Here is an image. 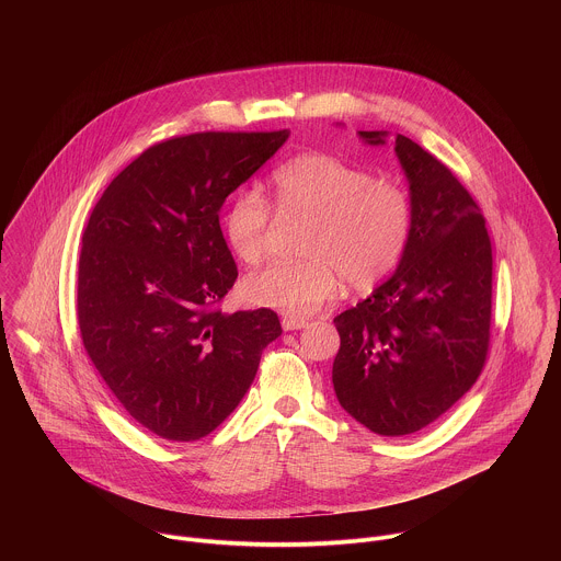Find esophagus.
Returning a JSON list of instances; mask_svg holds the SVG:
<instances>
[{
	"label": "esophagus",
	"instance_id": "esophagus-1",
	"mask_svg": "<svg viewBox=\"0 0 561 561\" xmlns=\"http://www.w3.org/2000/svg\"><path fill=\"white\" fill-rule=\"evenodd\" d=\"M309 321L300 320V318H283V330H300V328H307Z\"/></svg>",
	"mask_w": 561,
	"mask_h": 561
}]
</instances>
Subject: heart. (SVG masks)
I'll list each match as a JSON object with an SVG mask.
<instances>
[{
    "label": "heart",
    "instance_id": "1",
    "mask_svg": "<svg viewBox=\"0 0 561 561\" xmlns=\"http://www.w3.org/2000/svg\"><path fill=\"white\" fill-rule=\"evenodd\" d=\"M272 201L280 216L309 220L300 261L274 263L245 278V296L291 318H305L332 300L343 280L369 289L400 263L412 229L405 190L356 163L305 153L280 163L272 174ZM272 205L243 187L229 201L222 227L243 263L265 256Z\"/></svg>",
    "mask_w": 561,
    "mask_h": 561
}]
</instances>
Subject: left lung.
Here are the masks:
<instances>
[{
    "mask_svg": "<svg viewBox=\"0 0 561 561\" xmlns=\"http://www.w3.org/2000/svg\"><path fill=\"white\" fill-rule=\"evenodd\" d=\"M382 131H360L385 145ZM412 229L396 274L334 318L339 403L380 436H405L445 414L480 378L490 345L492 245L480 205L456 174L405 136Z\"/></svg>",
    "mask_w": 561,
    "mask_h": 561,
    "instance_id": "left-lung-1",
    "label": "left lung"
}]
</instances>
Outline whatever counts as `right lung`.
I'll return each instance as SVG.
<instances>
[{"label": "right lung", "instance_id": "1", "mask_svg": "<svg viewBox=\"0 0 561 561\" xmlns=\"http://www.w3.org/2000/svg\"><path fill=\"white\" fill-rule=\"evenodd\" d=\"M289 131H203L158 142L121 170L81 236L83 350L125 412L190 443L214 432L280 336L272 309L225 316L238 265L220 209Z\"/></svg>", "mask_w": 561, "mask_h": 561}]
</instances>
